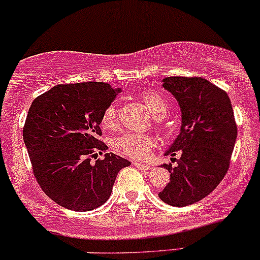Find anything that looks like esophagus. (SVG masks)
<instances>
[{
  "label": "esophagus",
  "instance_id": "34e87169",
  "mask_svg": "<svg viewBox=\"0 0 260 260\" xmlns=\"http://www.w3.org/2000/svg\"><path fill=\"white\" fill-rule=\"evenodd\" d=\"M133 166L137 167L138 170H141V171H147V170H149V166L146 164H142V162H138V161H133L132 162Z\"/></svg>",
  "mask_w": 260,
  "mask_h": 260
}]
</instances>
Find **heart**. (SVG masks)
I'll return each instance as SVG.
<instances>
[{"label":"heart","mask_w":260,"mask_h":260,"mask_svg":"<svg viewBox=\"0 0 260 260\" xmlns=\"http://www.w3.org/2000/svg\"><path fill=\"white\" fill-rule=\"evenodd\" d=\"M142 101L156 118H164L169 113V102L158 91L147 90L142 94ZM117 109L113 104H111L104 109L101 123L104 128L113 129L117 127ZM153 145V137L146 133H124L113 141L115 151L129 158H142Z\"/></svg>","instance_id":"b5f03b06"}]
</instances>
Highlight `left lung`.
<instances>
[{"label":"left lung","mask_w":260,"mask_h":260,"mask_svg":"<svg viewBox=\"0 0 260 260\" xmlns=\"http://www.w3.org/2000/svg\"><path fill=\"white\" fill-rule=\"evenodd\" d=\"M167 89L179 102L181 132L166 154L181 157L177 166L162 165L170 182L158 193L164 203L183 208L216 187L229 170L238 127L226 91L200 77H169Z\"/></svg>","instance_id":"left-lung-1"}]
</instances>
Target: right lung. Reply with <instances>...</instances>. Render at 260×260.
Returning <instances> with one entry per match:
<instances>
[{
	"label": "right lung",
	"mask_w": 260,
	"mask_h": 260,
	"mask_svg": "<svg viewBox=\"0 0 260 260\" xmlns=\"http://www.w3.org/2000/svg\"><path fill=\"white\" fill-rule=\"evenodd\" d=\"M119 91L98 81L59 84L28 109L22 136L32 174L62 208L90 211L103 205L118 172L131 165L114 153L96 159L108 148L99 140L102 114Z\"/></svg>",
	"instance_id": "1"
}]
</instances>
